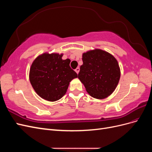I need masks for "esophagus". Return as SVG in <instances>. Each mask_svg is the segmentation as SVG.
<instances>
[{"instance_id": "esophagus-1", "label": "esophagus", "mask_w": 152, "mask_h": 152, "mask_svg": "<svg viewBox=\"0 0 152 152\" xmlns=\"http://www.w3.org/2000/svg\"><path fill=\"white\" fill-rule=\"evenodd\" d=\"M75 72L78 74V73H79V71H80V68H79V67H77V68L75 69Z\"/></svg>"}]
</instances>
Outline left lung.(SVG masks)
<instances>
[{"label":"left lung","mask_w":152,"mask_h":152,"mask_svg":"<svg viewBox=\"0 0 152 152\" xmlns=\"http://www.w3.org/2000/svg\"><path fill=\"white\" fill-rule=\"evenodd\" d=\"M82 61L78 78L87 93L99 99L112 94L121 77L120 67L113 55L96 49L83 53Z\"/></svg>","instance_id":"obj_1"}]
</instances>
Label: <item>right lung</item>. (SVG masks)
Here are the masks:
<instances>
[{"label": "right lung", "mask_w": 152, "mask_h": 152, "mask_svg": "<svg viewBox=\"0 0 152 152\" xmlns=\"http://www.w3.org/2000/svg\"><path fill=\"white\" fill-rule=\"evenodd\" d=\"M63 54L45 53L39 55L32 63L29 79L40 97L56 102L65 94L70 82L77 77L70 66V60L62 59Z\"/></svg>", "instance_id": "1"}]
</instances>
